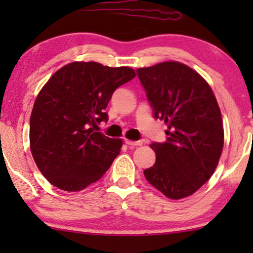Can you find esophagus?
<instances>
[{"mask_svg": "<svg viewBox=\"0 0 253 253\" xmlns=\"http://www.w3.org/2000/svg\"><path fill=\"white\" fill-rule=\"evenodd\" d=\"M126 144L129 145V146H140L141 144H143V141L141 140H137V141H133V140H129V139H126Z\"/></svg>", "mask_w": 253, "mask_h": 253, "instance_id": "obj_1", "label": "esophagus"}]
</instances>
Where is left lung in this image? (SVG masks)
Returning a JSON list of instances; mask_svg holds the SVG:
<instances>
[{
  "instance_id": "obj_1",
  "label": "left lung",
  "mask_w": 253,
  "mask_h": 253,
  "mask_svg": "<svg viewBox=\"0 0 253 253\" xmlns=\"http://www.w3.org/2000/svg\"><path fill=\"white\" fill-rule=\"evenodd\" d=\"M137 74L168 136L165 143L150 145L157 160L145 169V177L170 199L191 196L213 175L223 148L222 117L212 88L179 62L140 68Z\"/></svg>"
}]
</instances>
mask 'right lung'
Here are the masks:
<instances>
[{
    "mask_svg": "<svg viewBox=\"0 0 253 253\" xmlns=\"http://www.w3.org/2000/svg\"><path fill=\"white\" fill-rule=\"evenodd\" d=\"M134 76L131 68L96 62H72L51 76L30 119L31 152L48 182L64 191H81L108 170L122 140L93 126L108 121L105 109L113 93Z\"/></svg>",
    "mask_w": 253,
    "mask_h": 253,
    "instance_id": "obj_1",
    "label": "right lung"
}]
</instances>
